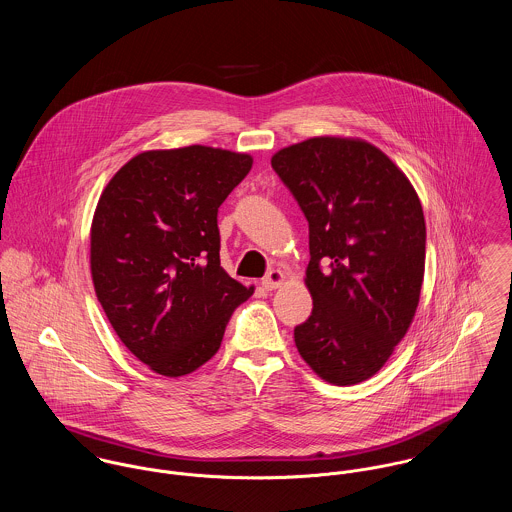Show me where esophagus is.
Returning <instances> with one entry per match:
<instances>
[{"label": "esophagus", "mask_w": 512, "mask_h": 512, "mask_svg": "<svg viewBox=\"0 0 512 512\" xmlns=\"http://www.w3.org/2000/svg\"><path fill=\"white\" fill-rule=\"evenodd\" d=\"M284 280H286V274L282 270H270L268 276L262 280V288L266 292H272V290L280 288L284 284Z\"/></svg>", "instance_id": "34e87169"}]
</instances>
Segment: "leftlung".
I'll return each instance as SVG.
<instances>
[{
    "label": "left lung",
    "mask_w": 512,
    "mask_h": 512,
    "mask_svg": "<svg viewBox=\"0 0 512 512\" xmlns=\"http://www.w3.org/2000/svg\"><path fill=\"white\" fill-rule=\"evenodd\" d=\"M272 167L309 222L313 311L293 329L295 347L329 384H359L386 365L420 303L426 220L418 193L384 151L359 138H309L276 151Z\"/></svg>",
    "instance_id": "1"
}]
</instances>
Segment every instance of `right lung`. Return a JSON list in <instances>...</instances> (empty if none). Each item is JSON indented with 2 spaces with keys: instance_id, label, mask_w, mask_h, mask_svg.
Listing matches in <instances>:
<instances>
[{
  "instance_id": "1",
  "label": "right lung",
  "mask_w": 512,
  "mask_h": 512,
  "mask_svg": "<svg viewBox=\"0 0 512 512\" xmlns=\"http://www.w3.org/2000/svg\"><path fill=\"white\" fill-rule=\"evenodd\" d=\"M252 169L222 147L149 149L104 187L90 226L96 297L120 341L177 378L215 357L246 288L220 266L217 213Z\"/></svg>"
}]
</instances>
